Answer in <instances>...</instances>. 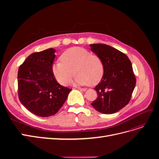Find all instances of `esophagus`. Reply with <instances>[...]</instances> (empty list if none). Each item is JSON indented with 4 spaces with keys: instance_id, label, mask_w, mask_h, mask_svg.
Returning <instances> with one entry per match:
<instances>
[{
    "instance_id": "1",
    "label": "esophagus",
    "mask_w": 159,
    "mask_h": 159,
    "mask_svg": "<svg viewBox=\"0 0 159 159\" xmlns=\"http://www.w3.org/2000/svg\"><path fill=\"white\" fill-rule=\"evenodd\" d=\"M78 89L81 91H85L86 90L85 88H78Z\"/></svg>"
}]
</instances>
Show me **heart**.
<instances>
[{
    "instance_id": "b5f03b06",
    "label": "heart",
    "mask_w": 159,
    "mask_h": 159,
    "mask_svg": "<svg viewBox=\"0 0 159 159\" xmlns=\"http://www.w3.org/2000/svg\"><path fill=\"white\" fill-rule=\"evenodd\" d=\"M60 60L52 66V72L56 80L63 85L70 84L74 73L77 84L91 86L98 84L104 74L102 57L83 48L68 49L60 56Z\"/></svg>"
}]
</instances>
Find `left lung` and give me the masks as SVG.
Wrapping results in <instances>:
<instances>
[{
    "label": "left lung",
    "mask_w": 159,
    "mask_h": 159,
    "mask_svg": "<svg viewBox=\"0 0 159 159\" xmlns=\"http://www.w3.org/2000/svg\"><path fill=\"white\" fill-rule=\"evenodd\" d=\"M91 50L103 60L104 74L94 89L98 98L91 105L105 114L116 113L129 103L135 87L136 78L127 55L103 44H90Z\"/></svg>",
    "instance_id": "left-lung-1"
}]
</instances>
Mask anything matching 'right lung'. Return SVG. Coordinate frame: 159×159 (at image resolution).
Wrapping results in <instances>:
<instances>
[{
    "label": "right lung",
    "mask_w": 159,
    "mask_h": 159,
    "mask_svg": "<svg viewBox=\"0 0 159 159\" xmlns=\"http://www.w3.org/2000/svg\"><path fill=\"white\" fill-rule=\"evenodd\" d=\"M55 51L49 48L32 53L18 69L19 100L28 111L39 117L55 115L71 90L57 83L53 74Z\"/></svg>",
    "instance_id": "add662e5"
}]
</instances>
